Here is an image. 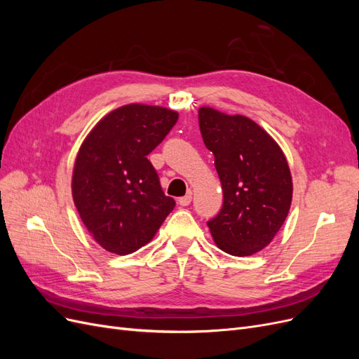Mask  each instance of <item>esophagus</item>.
I'll return each instance as SVG.
<instances>
[{"label":"esophagus","instance_id":"esophagus-1","mask_svg":"<svg viewBox=\"0 0 359 359\" xmlns=\"http://www.w3.org/2000/svg\"><path fill=\"white\" fill-rule=\"evenodd\" d=\"M190 202H191V193H190V191L186 194V196H182V198L178 199V203H180L181 206H189Z\"/></svg>","mask_w":359,"mask_h":359}]
</instances>
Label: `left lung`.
Instances as JSON below:
<instances>
[{
	"label": "left lung",
	"instance_id": "8db88e82",
	"mask_svg": "<svg viewBox=\"0 0 359 359\" xmlns=\"http://www.w3.org/2000/svg\"><path fill=\"white\" fill-rule=\"evenodd\" d=\"M199 127L223 190L222 210L206 224L224 253L252 256L273 241L289 214L287 160L276 140L244 115L202 106Z\"/></svg>",
	"mask_w": 359,
	"mask_h": 359
}]
</instances>
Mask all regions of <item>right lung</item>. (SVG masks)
<instances>
[{"mask_svg": "<svg viewBox=\"0 0 359 359\" xmlns=\"http://www.w3.org/2000/svg\"><path fill=\"white\" fill-rule=\"evenodd\" d=\"M178 112L132 103L103 116L74 160L72 194L94 241L119 256L153 240L175 206L161 190L147 156L170 128Z\"/></svg>", "mask_w": 359, "mask_h": 359, "instance_id": "right-lung-1", "label": "right lung"}]
</instances>
